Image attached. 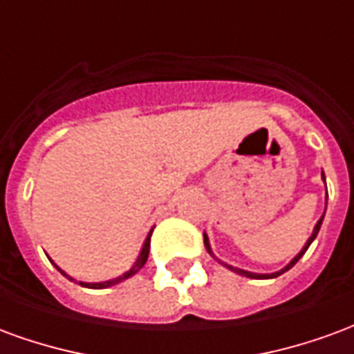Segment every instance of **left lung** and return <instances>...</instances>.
I'll return each instance as SVG.
<instances>
[{"instance_id": "obj_1", "label": "left lung", "mask_w": 354, "mask_h": 354, "mask_svg": "<svg viewBox=\"0 0 354 354\" xmlns=\"http://www.w3.org/2000/svg\"><path fill=\"white\" fill-rule=\"evenodd\" d=\"M322 176H324V174H322ZM322 218H324V216H322ZM322 218H320L319 223H317V225H315V231H313V235H311V237H309V241H307V245L304 246V250H301V252L297 254L296 258H294V260L290 261L288 266L284 267V269H281V271H277V273H271V274H256V273H248V271H243V269H235V267H231V266H227V267H230L231 271H235V273L245 274V277H250V279H274V277H279V274H282V273H284V271H288L290 267H294V266H296L297 260H299V258H301V256H304L305 250H307V248H309V245H311L313 241H315V237H317V233H319V230H320V223H322ZM205 246H207V250H208V252H210V246H208V239H207V235H205Z\"/></svg>"}]
</instances>
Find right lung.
Wrapping results in <instances>:
<instances>
[{"mask_svg": "<svg viewBox=\"0 0 354 354\" xmlns=\"http://www.w3.org/2000/svg\"><path fill=\"white\" fill-rule=\"evenodd\" d=\"M149 239H151V233L147 235L146 243H144V248H142V252H140L136 263H134V266H132L131 269L127 271V273H123L121 277H117V279H111V281H108V282H94V284H88V282H80L81 286H87V288H108V286H113V284H117V282L124 281V279H129V277H132V274L138 273L140 269L144 267V263L147 261V256H149ZM57 269H58V267H57ZM58 271H60V269H58ZM60 273L64 274V277H68L64 271H60ZM68 279H70V277H68Z\"/></svg>", "mask_w": 354, "mask_h": 354, "instance_id": "add662e5", "label": "right lung"}]
</instances>
